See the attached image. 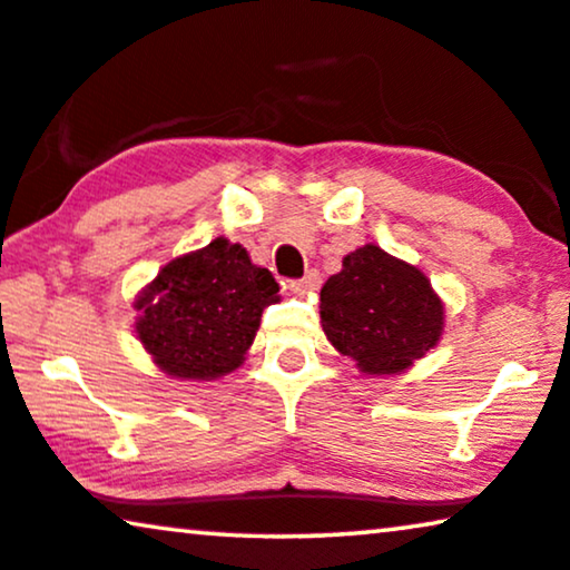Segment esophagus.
Here are the masks:
<instances>
[{"instance_id": "esophagus-1", "label": "esophagus", "mask_w": 570, "mask_h": 570, "mask_svg": "<svg viewBox=\"0 0 570 570\" xmlns=\"http://www.w3.org/2000/svg\"><path fill=\"white\" fill-rule=\"evenodd\" d=\"M317 286H320V274H317V271H307V274H304L302 278H296V282H292L294 292H302V294H312Z\"/></svg>"}]
</instances>
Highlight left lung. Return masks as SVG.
I'll list each match as a JSON object with an SVG mask.
<instances>
[{
	"instance_id": "8db88e82",
	"label": "left lung",
	"mask_w": 570,
	"mask_h": 570,
	"mask_svg": "<svg viewBox=\"0 0 570 570\" xmlns=\"http://www.w3.org/2000/svg\"><path fill=\"white\" fill-rule=\"evenodd\" d=\"M327 341L366 374H395L436 346L444 307L419 268L364 245L320 292Z\"/></svg>"
}]
</instances>
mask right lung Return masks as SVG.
I'll list each match as a JSON object with an SVG mask.
<instances>
[{
  "label": "right lung",
  "instance_id": "add662e5",
  "mask_svg": "<svg viewBox=\"0 0 570 570\" xmlns=\"http://www.w3.org/2000/svg\"><path fill=\"white\" fill-rule=\"evenodd\" d=\"M274 302V274L253 266L243 245L216 237L159 271L136 302V333L165 374L214 380L243 364Z\"/></svg>",
  "mask_w": 570,
  "mask_h": 570
}]
</instances>
